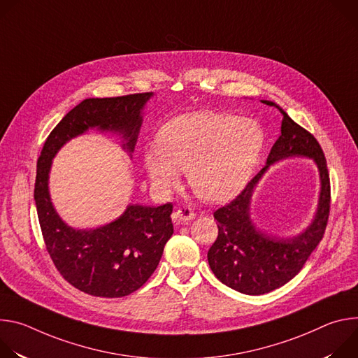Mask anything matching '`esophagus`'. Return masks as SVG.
Returning <instances> with one entry per match:
<instances>
[{
	"mask_svg": "<svg viewBox=\"0 0 358 358\" xmlns=\"http://www.w3.org/2000/svg\"><path fill=\"white\" fill-rule=\"evenodd\" d=\"M174 215H176V220H177V221H181V222H188V221H191V220L195 217L194 211H192L189 207H181V208H178Z\"/></svg>",
	"mask_w": 358,
	"mask_h": 358,
	"instance_id": "obj_1",
	"label": "esophagus"
}]
</instances>
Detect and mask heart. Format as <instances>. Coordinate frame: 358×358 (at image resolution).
<instances>
[{
	"label": "heart",
	"instance_id": "obj_1",
	"mask_svg": "<svg viewBox=\"0 0 358 358\" xmlns=\"http://www.w3.org/2000/svg\"><path fill=\"white\" fill-rule=\"evenodd\" d=\"M265 145L258 122L227 113L196 112L177 116L162 126L157 144L143 151L151 187L167 194L181 181L203 201L218 203L242 191Z\"/></svg>",
	"mask_w": 358,
	"mask_h": 358
}]
</instances>
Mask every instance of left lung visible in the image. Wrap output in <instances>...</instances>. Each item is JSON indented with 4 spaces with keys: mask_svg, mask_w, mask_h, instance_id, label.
Returning a JSON list of instances; mask_svg holds the SVG:
<instances>
[{
    "mask_svg": "<svg viewBox=\"0 0 358 358\" xmlns=\"http://www.w3.org/2000/svg\"><path fill=\"white\" fill-rule=\"evenodd\" d=\"M261 101L275 106L283 115L282 134L269 152L266 166L234 201L214 213L218 238L208 250V264L214 275L228 287L252 296L265 294L283 286L301 271L323 238L330 211V178L320 144L275 101ZM290 157L314 160L321 176V192L311 225L296 237L283 238L254 227L250 218V201L267 169Z\"/></svg>",
    "mask_w": 358,
    "mask_h": 358,
    "instance_id": "left-lung-1",
    "label": "left lung"
}]
</instances>
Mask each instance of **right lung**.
<instances>
[{
    "mask_svg": "<svg viewBox=\"0 0 358 358\" xmlns=\"http://www.w3.org/2000/svg\"><path fill=\"white\" fill-rule=\"evenodd\" d=\"M152 96L150 92L85 99L50 131L38 159L34 198L46 250L64 279L92 296L123 297L148 280L174 232L173 206L129 203L119 218L106 225L73 228L59 217L50 199L52 160L68 141L92 129L120 136L122 148L131 157L143 110Z\"/></svg>",
    "mask_w": 358,
    "mask_h": 358,
    "instance_id": "1",
    "label": "right lung"
}]
</instances>
